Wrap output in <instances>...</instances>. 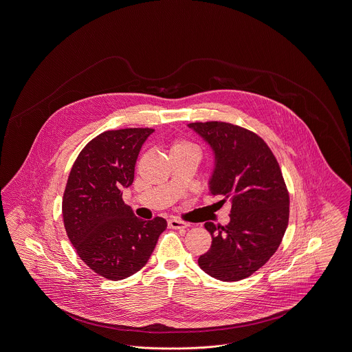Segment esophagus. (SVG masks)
Masks as SVG:
<instances>
[{
    "label": "esophagus",
    "instance_id": "1",
    "mask_svg": "<svg viewBox=\"0 0 352 352\" xmlns=\"http://www.w3.org/2000/svg\"><path fill=\"white\" fill-rule=\"evenodd\" d=\"M168 227L173 228V230H185V228H188L189 226H188L185 221H182V220L170 219V220H168Z\"/></svg>",
    "mask_w": 352,
    "mask_h": 352
}]
</instances>
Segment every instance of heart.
I'll return each instance as SVG.
<instances>
[{
    "instance_id": "b5f03b06",
    "label": "heart",
    "mask_w": 352,
    "mask_h": 352,
    "mask_svg": "<svg viewBox=\"0 0 352 352\" xmlns=\"http://www.w3.org/2000/svg\"><path fill=\"white\" fill-rule=\"evenodd\" d=\"M184 151H198V148H197V146L188 140H184V139L174 140L171 144V154L184 153Z\"/></svg>"
}]
</instances>
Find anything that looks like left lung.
Instances as JSON below:
<instances>
[{"label": "left lung", "instance_id": "8db88e82", "mask_svg": "<svg viewBox=\"0 0 352 352\" xmlns=\"http://www.w3.org/2000/svg\"><path fill=\"white\" fill-rule=\"evenodd\" d=\"M213 148L216 168L209 195L230 199L227 226L205 223L210 248L198 258L210 276L240 280L265 266L289 223V192L273 151L255 132L226 121L189 124Z\"/></svg>", "mask_w": 352, "mask_h": 352}]
</instances>
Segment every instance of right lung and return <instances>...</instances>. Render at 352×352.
Wrapping results in <instances>:
<instances>
[{"label": "right lung", "instance_id": "1", "mask_svg": "<svg viewBox=\"0 0 352 352\" xmlns=\"http://www.w3.org/2000/svg\"><path fill=\"white\" fill-rule=\"evenodd\" d=\"M153 132L124 128L100 133L79 153L66 184V234L83 263L111 280L138 273L167 227L162 217L138 219L121 192L132 185L139 151Z\"/></svg>", "mask_w": 352, "mask_h": 352}]
</instances>
